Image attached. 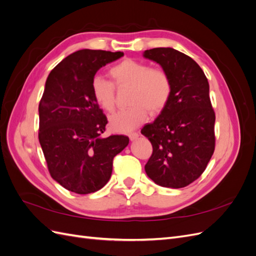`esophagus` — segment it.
Here are the masks:
<instances>
[{"mask_svg": "<svg viewBox=\"0 0 256 256\" xmlns=\"http://www.w3.org/2000/svg\"><path fill=\"white\" fill-rule=\"evenodd\" d=\"M138 136V132H131V134H129V138H130L131 141H134Z\"/></svg>", "mask_w": 256, "mask_h": 256, "instance_id": "esophagus-1", "label": "esophagus"}]
</instances>
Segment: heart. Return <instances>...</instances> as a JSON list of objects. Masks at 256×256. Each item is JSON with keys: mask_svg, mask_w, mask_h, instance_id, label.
Segmentation results:
<instances>
[{"mask_svg": "<svg viewBox=\"0 0 256 256\" xmlns=\"http://www.w3.org/2000/svg\"><path fill=\"white\" fill-rule=\"evenodd\" d=\"M113 82L96 76L92 81V92L97 104L108 112L115 108V84L118 88H129L128 109L116 112L110 118V126L118 132H130L143 124L148 111L161 112L172 96V81L161 68H150L140 60L127 58L110 69Z\"/></svg>", "mask_w": 256, "mask_h": 256, "instance_id": "1", "label": "heart"}]
</instances>
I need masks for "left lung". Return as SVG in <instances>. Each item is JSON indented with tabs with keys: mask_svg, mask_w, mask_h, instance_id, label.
<instances>
[{
	"mask_svg": "<svg viewBox=\"0 0 256 256\" xmlns=\"http://www.w3.org/2000/svg\"><path fill=\"white\" fill-rule=\"evenodd\" d=\"M143 56L160 64L172 81L168 104L141 130L152 145L145 172L162 187L184 188L203 174L214 152L208 80L194 60L175 49L154 48Z\"/></svg>",
	"mask_w": 256,
	"mask_h": 256,
	"instance_id": "1",
	"label": "left lung"
}]
</instances>
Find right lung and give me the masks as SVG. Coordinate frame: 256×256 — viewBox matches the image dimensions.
<instances>
[{"label":"right lung","instance_id":"obj_1","mask_svg":"<svg viewBox=\"0 0 256 256\" xmlns=\"http://www.w3.org/2000/svg\"><path fill=\"white\" fill-rule=\"evenodd\" d=\"M124 53L83 49L65 58L46 81L40 99L38 138L54 180L69 191L88 194L109 182L114 157L129 138H102L106 116L92 96L99 68Z\"/></svg>","mask_w":256,"mask_h":256}]
</instances>
